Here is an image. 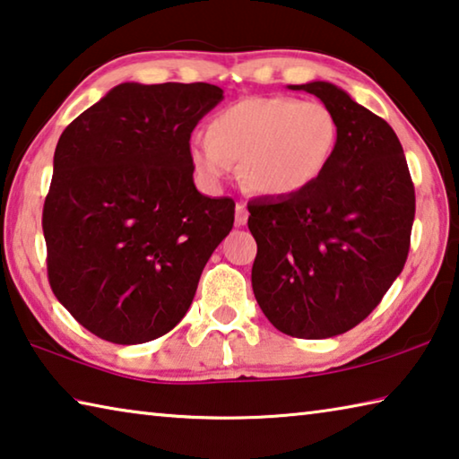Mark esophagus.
I'll list each match as a JSON object with an SVG mask.
<instances>
[{
  "label": "esophagus",
  "instance_id": "1",
  "mask_svg": "<svg viewBox=\"0 0 459 459\" xmlns=\"http://www.w3.org/2000/svg\"><path fill=\"white\" fill-rule=\"evenodd\" d=\"M235 211H237V214H235V222H237V227H243V224H247V221H248V211H247V206L243 204V202H237Z\"/></svg>",
  "mask_w": 459,
  "mask_h": 459
}]
</instances>
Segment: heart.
I'll return each instance as SVG.
<instances>
[{
  "label": "heart",
  "mask_w": 459,
  "mask_h": 459,
  "mask_svg": "<svg viewBox=\"0 0 459 459\" xmlns=\"http://www.w3.org/2000/svg\"><path fill=\"white\" fill-rule=\"evenodd\" d=\"M338 143L336 115L320 100L248 97L216 111L208 135L190 137L188 153L206 184L219 186L240 164L248 190L283 198L320 180Z\"/></svg>",
  "instance_id": "obj_1"
}]
</instances>
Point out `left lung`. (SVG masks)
Returning <instances> with one entry per match:
<instances>
[{
    "label": "left lung",
    "mask_w": 459,
    "mask_h": 459,
    "mask_svg": "<svg viewBox=\"0 0 459 459\" xmlns=\"http://www.w3.org/2000/svg\"><path fill=\"white\" fill-rule=\"evenodd\" d=\"M332 108L340 143L332 164L293 196L248 202L257 240L253 291L267 320L320 340L359 325L405 267L415 188L397 134L330 82L291 84Z\"/></svg>",
    "instance_id": "left-lung-1"
}]
</instances>
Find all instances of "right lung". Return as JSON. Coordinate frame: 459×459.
Returning a JSON list of instances; mask_svg holds the SVG:
<instances>
[{"label": "right lung", "instance_id": "add662e5", "mask_svg": "<svg viewBox=\"0 0 459 459\" xmlns=\"http://www.w3.org/2000/svg\"><path fill=\"white\" fill-rule=\"evenodd\" d=\"M222 100L208 82H123L58 139L44 200L54 295L113 344H143L182 320L235 202L194 186V127Z\"/></svg>", "mask_w": 459, "mask_h": 459}]
</instances>
